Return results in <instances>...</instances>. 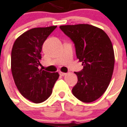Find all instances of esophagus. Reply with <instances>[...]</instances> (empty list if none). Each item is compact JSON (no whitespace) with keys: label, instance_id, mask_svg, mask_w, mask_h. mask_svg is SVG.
<instances>
[{"label":"esophagus","instance_id":"esophagus-1","mask_svg":"<svg viewBox=\"0 0 127 127\" xmlns=\"http://www.w3.org/2000/svg\"><path fill=\"white\" fill-rule=\"evenodd\" d=\"M59 73H60V75H61V76H65V75H66V73H63V72H60Z\"/></svg>","mask_w":127,"mask_h":127}]
</instances>
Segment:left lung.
Masks as SVG:
<instances>
[{
	"label": "left lung",
	"instance_id": "obj_1",
	"mask_svg": "<svg viewBox=\"0 0 127 127\" xmlns=\"http://www.w3.org/2000/svg\"><path fill=\"white\" fill-rule=\"evenodd\" d=\"M60 28L73 42L77 58L83 65L81 71L74 72L78 82L73 94L83 102L96 100L107 90L113 75L115 56L111 40L103 30L88 24Z\"/></svg>",
	"mask_w": 127,
	"mask_h": 127
}]
</instances>
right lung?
Instances as JSON below:
<instances>
[{
    "instance_id": "right-lung-1",
    "label": "right lung",
    "mask_w": 127,
    "mask_h": 127,
    "mask_svg": "<svg viewBox=\"0 0 127 127\" xmlns=\"http://www.w3.org/2000/svg\"><path fill=\"white\" fill-rule=\"evenodd\" d=\"M57 26L37 27L27 31L13 45L11 69L14 82L21 95L34 103H40L51 95L59 78L58 73L39 69L43 43Z\"/></svg>"
}]
</instances>
